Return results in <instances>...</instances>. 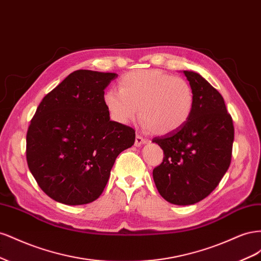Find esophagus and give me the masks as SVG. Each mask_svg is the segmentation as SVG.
Wrapping results in <instances>:
<instances>
[{
  "label": "esophagus",
  "mask_w": 261,
  "mask_h": 261,
  "mask_svg": "<svg viewBox=\"0 0 261 261\" xmlns=\"http://www.w3.org/2000/svg\"><path fill=\"white\" fill-rule=\"evenodd\" d=\"M147 143V140L140 135H136V139H135V146L136 147H140L141 145H144Z\"/></svg>",
  "instance_id": "34e87169"
}]
</instances>
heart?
<instances>
[{"mask_svg": "<svg viewBox=\"0 0 261 261\" xmlns=\"http://www.w3.org/2000/svg\"><path fill=\"white\" fill-rule=\"evenodd\" d=\"M103 103L110 117L129 124L138 113L158 135L172 134L187 124L195 108V92L186 80L159 69L134 70L122 76L118 89H108Z\"/></svg>", "mask_w": 261, "mask_h": 261, "instance_id": "b5f03b06", "label": "heart"}]
</instances>
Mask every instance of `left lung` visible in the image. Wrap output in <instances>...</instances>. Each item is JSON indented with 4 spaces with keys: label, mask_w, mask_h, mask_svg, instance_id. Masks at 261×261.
I'll list each match as a JSON object with an SVG mask.
<instances>
[{
    "label": "left lung",
    "mask_w": 261,
    "mask_h": 261,
    "mask_svg": "<svg viewBox=\"0 0 261 261\" xmlns=\"http://www.w3.org/2000/svg\"><path fill=\"white\" fill-rule=\"evenodd\" d=\"M183 73L195 92L194 112L184 127L152 139L164 154L152 175L165 200L188 206L210 195L230 167L234 126L220 92L198 73Z\"/></svg>",
    "instance_id": "8db88e82"
}]
</instances>
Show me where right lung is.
<instances>
[{
    "label": "right lung",
    "instance_id": "1",
    "mask_svg": "<svg viewBox=\"0 0 261 261\" xmlns=\"http://www.w3.org/2000/svg\"><path fill=\"white\" fill-rule=\"evenodd\" d=\"M115 73L80 69L42 99L26 137L28 168L50 198L69 206L99 198L135 129L110 121L105 89Z\"/></svg>",
    "mask_w": 261,
    "mask_h": 261
}]
</instances>
